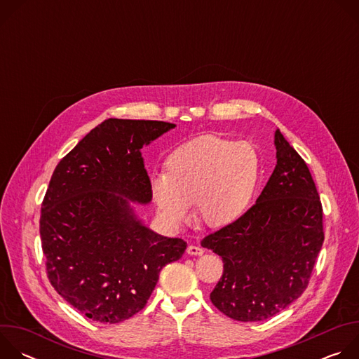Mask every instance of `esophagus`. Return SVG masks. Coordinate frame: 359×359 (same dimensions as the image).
<instances>
[{
    "label": "esophagus",
    "instance_id": "34e87169",
    "mask_svg": "<svg viewBox=\"0 0 359 359\" xmlns=\"http://www.w3.org/2000/svg\"><path fill=\"white\" fill-rule=\"evenodd\" d=\"M186 251L190 255H201L204 252V250L201 247H198V245H189Z\"/></svg>",
    "mask_w": 359,
    "mask_h": 359
}]
</instances>
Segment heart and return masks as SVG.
<instances>
[{
  "label": "heart",
  "mask_w": 359,
  "mask_h": 359,
  "mask_svg": "<svg viewBox=\"0 0 359 359\" xmlns=\"http://www.w3.org/2000/svg\"><path fill=\"white\" fill-rule=\"evenodd\" d=\"M165 166L166 173L153 176L150 187L162 216L173 224L190 217L191 204L210 227L237 222L248 210L262 176L257 147L217 135L180 144Z\"/></svg>",
  "instance_id": "heart-1"
}]
</instances>
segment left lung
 Segmentation results:
<instances>
[{
    "mask_svg": "<svg viewBox=\"0 0 359 359\" xmlns=\"http://www.w3.org/2000/svg\"><path fill=\"white\" fill-rule=\"evenodd\" d=\"M277 165L257 201L234 223L201 240L223 260L210 294L241 323L270 318L309 287L324 241L323 204L309 166L276 130Z\"/></svg>",
    "mask_w": 359,
    "mask_h": 359,
    "instance_id": "8db88e82",
    "label": "left lung"
}]
</instances>
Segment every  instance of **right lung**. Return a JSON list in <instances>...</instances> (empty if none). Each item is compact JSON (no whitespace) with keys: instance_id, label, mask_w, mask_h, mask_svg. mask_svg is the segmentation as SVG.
Returning a JSON list of instances; mask_svg holds the SVG:
<instances>
[{"instance_id":"right-lung-1","label":"right lung","mask_w":359,"mask_h":359,"mask_svg":"<svg viewBox=\"0 0 359 359\" xmlns=\"http://www.w3.org/2000/svg\"><path fill=\"white\" fill-rule=\"evenodd\" d=\"M173 128L162 121L107 119L50 177L39 219L46 276L65 301L96 323L118 324L137 314L162 269L186 250L184 240L144 227L128 201H150L142 147Z\"/></svg>"}]
</instances>
